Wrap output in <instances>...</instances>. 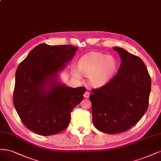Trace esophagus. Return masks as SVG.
I'll return each instance as SVG.
<instances>
[{"label": "esophagus", "instance_id": "obj_1", "mask_svg": "<svg viewBox=\"0 0 161 161\" xmlns=\"http://www.w3.org/2000/svg\"><path fill=\"white\" fill-rule=\"evenodd\" d=\"M84 97H86V98H88V97H89V96H90V92H86L84 93Z\"/></svg>", "mask_w": 161, "mask_h": 161}]
</instances>
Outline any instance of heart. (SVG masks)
I'll return each instance as SVG.
<instances>
[{
  "instance_id": "1",
  "label": "heart",
  "mask_w": 161,
  "mask_h": 161,
  "mask_svg": "<svg viewBox=\"0 0 161 161\" xmlns=\"http://www.w3.org/2000/svg\"><path fill=\"white\" fill-rule=\"evenodd\" d=\"M116 65L114 57L100 52L86 54L81 57L78 63L80 71L88 76L90 84L95 87H100L110 80L116 71ZM73 73L76 78H81L78 70L74 69Z\"/></svg>"
}]
</instances>
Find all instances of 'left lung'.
Here are the masks:
<instances>
[{
    "label": "left lung",
    "mask_w": 161,
    "mask_h": 161,
    "mask_svg": "<svg viewBox=\"0 0 161 161\" xmlns=\"http://www.w3.org/2000/svg\"><path fill=\"white\" fill-rule=\"evenodd\" d=\"M121 59L117 74L106 84L92 90V120L107 134L127 131L141 120L148 107L151 79L138 56L114 47Z\"/></svg>",
    "instance_id": "8db88e82"
}]
</instances>
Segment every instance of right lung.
Listing matches in <instances>:
<instances>
[{
	"mask_svg": "<svg viewBox=\"0 0 161 161\" xmlns=\"http://www.w3.org/2000/svg\"><path fill=\"white\" fill-rule=\"evenodd\" d=\"M77 47L41 43L19 64L15 74L13 103L24 125L40 135L65 130L72 110L84 99V87L61 84L58 73L73 58Z\"/></svg>",
	"mask_w": 161,
	"mask_h": 161,
	"instance_id": "add662e5",
	"label": "right lung"
}]
</instances>
